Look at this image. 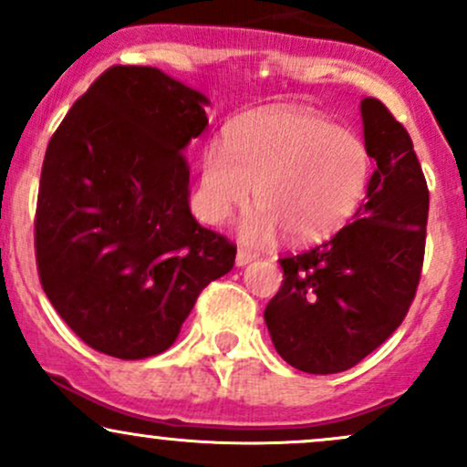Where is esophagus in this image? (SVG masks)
<instances>
[{
    "label": "esophagus",
    "mask_w": 467,
    "mask_h": 467,
    "mask_svg": "<svg viewBox=\"0 0 467 467\" xmlns=\"http://www.w3.org/2000/svg\"><path fill=\"white\" fill-rule=\"evenodd\" d=\"M252 259H254V254H252V252H248V250H239L237 256H234V264H237L239 267H244V265H248Z\"/></svg>",
    "instance_id": "34e87169"
}]
</instances>
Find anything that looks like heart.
Masks as SVG:
<instances>
[{
	"mask_svg": "<svg viewBox=\"0 0 467 467\" xmlns=\"http://www.w3.org/2000/svg\"><path fill=\"white\" fill-rule=\"evenodd\" d=\"M373 173L368 144L329 118L298 107H276L241 118L226 147L213 142L200 162L202 217L222 226L252 197L239 237L267 245L283 233L294 244L320 241L356 215Z\"/></svg>",
	"mask_w": 467,
	"mask_h": 467,
	"instance_id": "b5f03b06",
	"label": "heart"
}]
</instances>
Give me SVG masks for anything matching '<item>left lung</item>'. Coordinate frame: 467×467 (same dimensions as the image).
I'll use <instances>...</instances> for the list:
<instances>
[{
	"label": "left lung",
	"instance_id": "1",
	"mask_svg": "<svg viewBox=\"0 0 467 467\" xmlns=\"http://www.w3.org/2000/svg\"><path fill=\"white\" fill-rule=\"evenodd\" d=\"M375 160L367 202L325 244L281 261L265 307L278 356L314 375L356 367L401 325L426 248L428 186L409 131L378 99L360 103Z\"/></svg>",
	"mask_w": 467,
	"mask_h": 467
}]
</instances>
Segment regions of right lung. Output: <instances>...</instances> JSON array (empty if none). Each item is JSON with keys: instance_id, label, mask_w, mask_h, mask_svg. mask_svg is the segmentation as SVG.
Segmentation results:
<instances>
[{"instance_id": "1", "label": "right lung", "mask_w": 467, "mask_h": 467, "mask_svg": "<svg viewBox=\"0 0 467 467\" xmlns=\"http://www.w3.org/2000/svg\"><path fill=\"white\" fill-rule=\"evenodd\" d=\"M208 99L158 67L100 74L52 136L35 252L52 307L85 345L142 360L169 349L237 245L200 226L184 149Z\"/></svg>"}]
</instances>
